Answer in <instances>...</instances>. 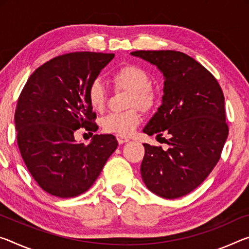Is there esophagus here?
Here are the masks:
<instances>
[{
  "mask_svg": "<svg viewBox=\"0 0 249 249\" xmlns=\"http://www.w3.org/2000/svg\"><path fill=\"white\" fill-rule=\"evenodd\" d=\"M129 140L127 137H122V136H117V142L118 144H124V143H127Z\"/></svg>",
  "mask_w": 249,
  "mask_h": 249,
  "instance_id": "1",
  "label": "esophagus"
}]
</instances>
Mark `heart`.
<instances>
[{
	"mask_svg": "<svg viewBox=\"0 0 249 249\" xmlns=\"http://www.w3.org/2000/svg\"><path fill=\"white\" fill-rule=\"evenodd\" d=\"M112 81L116 89H127L131 92L128 106L134 108L126 112L107 114L101 120V126L105 133L126 137L132 135L142 121L140 110L137 107L144 112H149L156 106L159 95L151 86L147 72L141 66L128 64L118 69L113 74ZM88 98L90 107L94 110L101 112L104 109L106 89L101 81L95 80L90 83L88 89Z\"/></svg>",
	"mask_w": 249,
	"mask_h": 249,
	"instance_id": "b5f03b06",
	"label": "heart"
}]
</instances>
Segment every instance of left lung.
Listing matches in <instances>:
<instances>
[{
  "label": "left lung",
  "instance_id": "8db88e82",
  "mask_svg": "<svg viewBox=\"0 0 249 249\" xmlns=\"http://www.w3.org/2000/svg\"><path fill=\"white\" fill-rule=\"evenodd\" d=\"M131 54L156 65L165 80L163 103L143 132L165 134L169 147L144 144L142 178L156 195L178 198L199 186L220 159L228 136L223 90L210 71L181 52Z\"/></svg>",
  "mask_w": 249,
  "mask_h": 249
}]
</instances>
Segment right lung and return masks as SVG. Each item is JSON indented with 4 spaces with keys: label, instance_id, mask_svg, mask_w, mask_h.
Listing matches in <instances>:
<instances>
[{
    "label": "right lung",
    "instance_id": "right-lung-1",
    "mask_svg": "<svg viewBox=\"0 0 249 249\" xmlns=\"http://www.w3.org/2000/svg\"><path fill=\"white\" fill-rule=\"evenodd\" d=\"M113 57L60 55L35 70L19 94L14 115L19 152L33 178L51 195L70 198L88 191L117 147L110 134H96L89 145L74 139L78 128L97 131L88 89Z\"/></svg>",
    "mask_w": 249,
    "mask_h": 249
}]
</instances>
